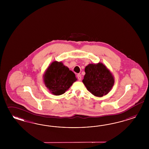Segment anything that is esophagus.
I'll list each match as a JSON object with an SVG mask.
<instances>
[{"label": "esophagus", "instance_id": "obj_1", "mask_svg": "<svg viewBox=\"0 0 149 149\" xmlns=\"http://www.w3.org/2000/svg\"><path fill=\"white\" fill-rule=\"evenodd\" d=\"M77 79L79 80V81H81V75L80 74H78L77 75Z\"/></svg>", "mask_w": 149, "mask_h": 149}]
</instances>
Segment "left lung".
Returning a JSON list of instances; mask_svg holds the SVG:
<instances>
[{
	"mask_svg": "<svg viewBox=\"0 0 149 149\" xmlns=\"http://www.w3.org/2000/svg\"><path fill=\"white\" fill-rule=\"evenodd\" d=\"M85 72L82 82L92 95L102 97L112 89L115 82L114 77L103 63H90L85 67Z\"/></svg>",
	"mask_w": 149,
	"mask_h": 149,
	"instance_id": "8db88e82",
	"label": "left lung"
}]
</instances>
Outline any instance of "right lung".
I'll return each mask as SVG.
<instances>
[{
	"label": "right lung",
	"instance_id": "right-lung-1",
	"mask_svg": "<svg viewBox=\"0 0 149 149\" xmlns=\"http://www.w3.org/2000/svg\"><path fill=\"white\" fill-rule=\"evenodd\" d=\"M45 86L50 92L59 95L65 92L77 80L75 75L62 62L51 63L43 75Z\"/></svg>",
	"mask_w": 149,
	"mask_h": 149
}]
</instances>
